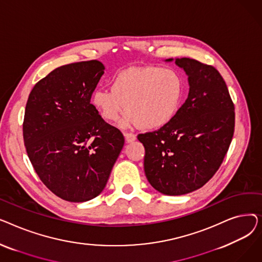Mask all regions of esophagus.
<instances>
[{"mask_svg":"<svg viewBox=\"0 0 262 262\" xmlns=\"http://www.w3.org/2000/svg\"><path fill=\"white\" fill-rule=\"evenodd\" d=\"M124 137H125L126 142H133L137 139V136L133 133H124Z\"/></svg>","mask_w":262,"mask_h":262,"instance_id":"34e87169","label":"esophagus"}]
</instances>
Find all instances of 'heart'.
Segmentation results:
<instances>
[{
  "label": "heart",
  "mask_w": 262,
  "mask_h": 262,
  "mask_svg": "<svg viewBox=\"0 0 262 262\" xmlns=\"http://www.w3.org/2000/svg\"><path fill=\"white\" fill-rule=\"evenodd\" d=\"M110 88L92 93V104L107 122H117L125 113L127 122L145 129L159 128L178 113L185 94L181 74L170 68L130 67L118 72Z\"/></svg>",
  "instance_id": "heart-1"
}]
</instances>
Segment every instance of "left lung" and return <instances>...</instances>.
Masks as SVG:
<instances>
[{"mask_svg": "<svg viewBox=\"0 0 262 262\" xmlns=\"http://www.w3.org/2000/svg\"><path fill=\"white\" fill-rule=\"evenodd\" d=\"M175 62L188 74L186 102L167 125L138 135L147 181L166 195L187 194L207 183L221 167L235 132V105L216 69L187 57Z\"/></svg>", "mask_w": 262, "mask_h": 262, "instance_id": "1", "label": "left lung"}]
</instances>
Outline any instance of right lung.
Returning <instances> with one entry per match:
<instances>
[{
    "mask_svg": "<svg viewBox=\"0 0 262 262\" xmlns=\"http://www.w3.org/2000/svg\"><path fill=\"white\" fill-rule=\"evenodd\" d=\"M104 69L99 60L56 68L34 86L26 103L27 156L40 181L68 202L98 196L124 145L123 134L90 103Z\"/></svg>",
    "mask_w": 262,
    "mask_h": 262,
    "instance_id": "right-lung-1",
    "label": "right lung"
}]
</instances>
